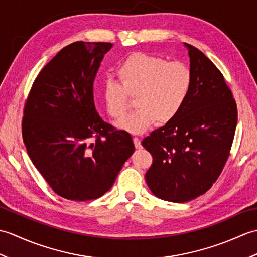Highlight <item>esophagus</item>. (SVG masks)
Here are the masks:
<instances>
[{
  "mask_svg": "<svg viewBox=\"0 0 257 257\" xmlns=\"http://www.w3.org/2000/svg\"><path fill=\"white\" fill-rule=\"evenodd\" d=\"M134 143H135L136 148H137V149H140V148H141V139H140V138L135 137V138H134Z\"/></svg>",
  "mask_w": 257,
  "mask_h": 257,
  "instance_id": "esophagus-1",
  "label": "esophagus"
}]
</instances>
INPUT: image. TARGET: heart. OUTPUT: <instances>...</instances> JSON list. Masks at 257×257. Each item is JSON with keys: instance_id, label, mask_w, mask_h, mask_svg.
<instances>
[{"instance_id": "obj_1", "label": "heart", "mask_w": 257, "mask_h": 257, "mask_svg": "<svg viewBox=\"0 0 257 257\" xmlns=\"http://www.w3.org/2000/svg\"><path fill=\"white\" fill-rule=\"evenodd\" d=\"M117 81L102 86V99L107 113L121 119L128 112V97H135L132 116L119 122L130 133H141L156 121L167 124L178 117L190 96L193 73L183 62L167 59L145 53H134L120 64Z\"/></svg>"}]
</instances>
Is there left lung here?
Wrapping results in <instances>:
<instances>
[{"label":"left lung","instance_id":"left-lung-1","mask_svg":"<svg viewBox=\"0 0 257 257\" xmlns=\"http://www.w3.org/2000/svg\"><path fill=\"white\" fill-rule=\"evenodd\" d=\"M189 50L193 86L178 117L143 140L154 162L151 192L183 203L205 193L224 168L237 123V107L220 69L198 48Z\"/></svg>","mask_w":257,"mask_h":257}]
</instances>
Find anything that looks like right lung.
Listing matches in <instances>:
<instances>
[{
  "instance_id": "obj_1",
  "label": "right lung",
  "mask_w": 257,
  "mask_h": 257,
  "mask_svg": "<svg viewBox=\"0 0 257 257\" xmlns=\"http://www.w3.org/2000/svg\"><path fill=\"white\" fill-rule=\"evenodd\" d=\"M111 46H65L37 75L25 101L27 154L54 192L67 200L100 198L135 151L130 134L103 121L94 102L96 74Z\"/></svg>"
}]
</instances>
